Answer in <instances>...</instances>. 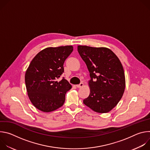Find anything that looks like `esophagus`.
I'll list each match as a JSON object with an SVG mask.
<instances>
[{
  "instance_id": "obj_1",
  "label": "esophagus",
  "mask_w": 150,
  "mask_h": 150,
  "mask_svg": "<svg viewBox=\"0 0 150 150\" xmlns=\"http://www.w3.org/2000/svg\"><path fill=\"white\" fill-rule=\"evenodd\" d=\"M76 86L77 88H82L83 86V83L82 82H81L79 85H76Z\"/></svg>"
}]
</instances>
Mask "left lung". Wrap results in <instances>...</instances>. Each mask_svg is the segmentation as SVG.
Masks as SVG:
<instances>
[{
    "instance_id": "1",
    "label": "left lung",
    "mask_w": 150,
    "mask_h": 150,
    "mask_svg": "<svg viewBox=\"0 0 150 150\" xmlns=\"http://www.w3.org/2000/svg\"><path fill=\"white\" fill-rule=\"evenodd\" d=\"M78 52L86 63L91 79L90 93L83 100L93 111L104 113L118 104L125 91V76L117 56L106 47L78 46Z\"/></svg>"
}]
</instances>
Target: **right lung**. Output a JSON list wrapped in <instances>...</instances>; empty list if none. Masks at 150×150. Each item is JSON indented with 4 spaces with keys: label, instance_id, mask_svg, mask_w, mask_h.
Segmentation results:
<instances>
[{
    "label": "right lung",
    "instance_id": "right-lung-1",
    "mask_svg": "<svg viewBox=\"0 0 150 150\" xmlns=\"http://www.w3.org/2000/svg\"><path fill=\"white\" fill-rule=\"evenodd\" d=\"M73 51L72 46L47 47L31 60L25 75L28 96L35 108L50 112L62 107L72 85L64 78L63 63Z\"/></svg>",
    "mask_w": 150,
    "mask_h": 150
}]
</instances>
